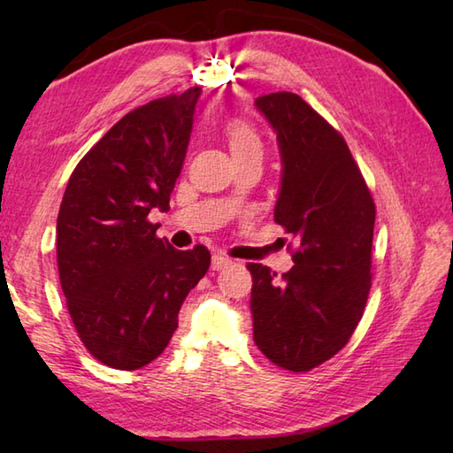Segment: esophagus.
<instances>
[{
    "label": "esophagus",
    "instance_id": "obj_1",
    "mask_svg": "<svg viewBox=\"0 0 453 453\" xmlns=\"http://www.w3.org/2000/svg\"><path fill=\"white\" fill-rule=\"evenodd\" d=\"M227 265H232V258L229 257L219 255V253L211 257V271H221V268H226Z\"/></svg>",
    "mask_w": 453,
    "mask_h": 453
}]
</instances>
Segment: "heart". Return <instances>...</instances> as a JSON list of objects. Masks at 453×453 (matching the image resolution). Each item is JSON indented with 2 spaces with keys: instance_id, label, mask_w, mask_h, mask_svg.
<instances>
[{
  "instance_id": "obj_1",
  "label": "heart",
  "mask_w": 453,
  "mask_h": 453,
  "mask_svg": "<svg viewBox=\"0 0 453 453\" xmlns=\"http://www.w3.org/2000/svg\"><path fill=\"white\" fill-rule=\"evenodd\" d=\"M227 142L232 153L235 151H247V150H258L261 151V140H258L257 132L242 120H234L227 124Z\"/></svg>"
}]
</instances>
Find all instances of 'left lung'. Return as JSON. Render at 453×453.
Instances as JSON below:
<instances>
[{
    "instance_id": "8db88e82",
    "label": "left lung",
    "mask_w": 453,
    "mask_h": 453,
    "mask_svg": "<svg viewBox=\"0 0 453 453\" xmlns=\"http://www.w3.org/2000/svg\"><path fill=\"white\" fill-rule=\"evenodd\" d=\"M271 124L282 161L276 224L300 247L276 273L249 263L253 339L268 360L310 372L349 342L372 286L375 204L344 138L300 95L255 101Z\"/></svg>"
}]
</instances>
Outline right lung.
Here are the masks:
<instances>
[{
    "label": "right lung",
    "instance_id": "add662e5",
    "mask_svg": "<svg viewBox=\"0 0 453 453\" xmlns=\"http://www.w3.org/2000/svg\"><path fill=\"white\" fill-rule=\"evenodd\" d=\"M202 89L150 101L122 117L73 169L56 221L60 284L81 342L117 370L167 349L179 310L210 266L206 247L156 237L169 210Z\"/></svg>",
    "mask_w": 453,
    "mask_h": 453
}]
</instances>
